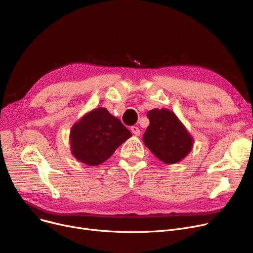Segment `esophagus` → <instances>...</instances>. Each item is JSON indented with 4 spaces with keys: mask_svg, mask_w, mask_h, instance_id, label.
<instances>
[{
    "mask_svg": "<svg viewBox=\"0 0 253 253\" xmlns=\"http://www.w3.org/2000/svg\"><path fill=\"white\" fill-rule=\"evenodd\" d=\"M131 132H132V133H133L134 135H136V136L140 135V130H139V128L136 127V126H132V127H131Z\"/></svg>",
    "mask_w": 253,
    "mask_h": 253,
    "instance_id": "1",
    "label": "esophagus"
}]
</instances>
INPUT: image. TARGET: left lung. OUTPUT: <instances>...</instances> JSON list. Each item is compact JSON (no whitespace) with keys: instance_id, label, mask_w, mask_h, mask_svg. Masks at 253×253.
<instances>
[{"instance_id":"1","label":"left lung","mask_w":253,"mask_h":253,"mask_svg":"<svg viewBox=\"0 0 253 253\" xmlns=\"http://www.w3.org/2000/svg\"><path fill=\"white\" fill-rule=\"evenodd\" d=\"M148 118L150 125L143 134V143L159 160L175 164L191 153L194 138L173 112L154 109Z\"/></svg>"}]
</instances>
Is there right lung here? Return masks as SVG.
I'll use <instances>...</instances> for the list:
<instances>
[{
	"instance_id": "1",
	"label": "right lung",
	"mask_w": 253,
	"mask_h": 253,
	"mask_svg": "<svg viewBox=\"0 0 253 253\" xmlns=\"http://www.w3.org/2000/svg\"><path fill=\"white\" fill-rule=\"evenodd\" d=\"M131 132L105 108L85 114L76 122L70 133L72 155L78 161L96 166L131 137Z\"/></svg>"
}]
</instances>
